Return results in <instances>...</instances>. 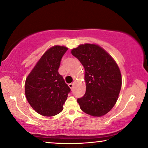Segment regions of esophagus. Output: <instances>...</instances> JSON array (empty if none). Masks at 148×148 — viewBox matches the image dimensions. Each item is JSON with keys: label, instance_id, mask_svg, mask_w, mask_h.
Returning a JSON list of instances; mask_svg holds the SVG:
<instances>
[{"label": "esophagus", "instance_id": "34e87169", "mask_svg": "<svg viewBox=\"0 0 148 148\" xmlns=\"http://www.w3.org/2000/svg\"><path fill=\"white\" fill-rule=\"evenodd\" d=\"M74 85V82H72V83H70V84H68V86H69V87L71 88V89H72V88H73Z\"/></svg>", "mask_w": 148, "mask_h": 148}]
</instances>
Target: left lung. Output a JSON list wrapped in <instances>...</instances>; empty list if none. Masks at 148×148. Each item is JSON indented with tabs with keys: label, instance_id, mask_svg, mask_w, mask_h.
<instances>
[{
	"label": "left lung",
	"instance_id": "obj_1",
	"mask_svg": "<svg viewBox=\"0 0 148 148\" xmlns=\"http://www.w3.org/2000/svg\"><path fill=\"white\" fill-rule=\"evenodd\" d=\"M71 53L85 70L86 93L77 100L80 109L92 116L106 115L116 104L122 87V75L118 64L96 44L80 45Z\"/></svg>",
	"mask_w": 148,
	"mask_h": 148
}]
</instances>
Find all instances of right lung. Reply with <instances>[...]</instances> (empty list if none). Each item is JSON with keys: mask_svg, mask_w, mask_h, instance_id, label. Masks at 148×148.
<instances>
[{"mask_svg": "<svg viewBox=\"0 0 148 148\" xmlns=\"http://www.w3.org/2000/svg\"><path fill=\"white\" fill-rule=\"evenodd\" d=\"M68 48L56 45L50 48L37 62L25 81V95L37 113L54 116L63 110L70 88L58 73L63 55Z\"/></svg>", "mask_w": 148, "mask_h": 148, "instance_id": "obj_1", "label": "right lung"}]
</instances>
